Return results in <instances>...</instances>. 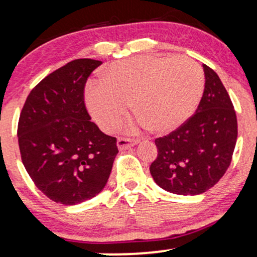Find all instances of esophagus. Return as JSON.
Here are the masks:
<instances>
[{
	"label": "esophagus",
	"instance_id": "34e87169",
	"mask_svg": "<svg viewBox=\"0 0 257 257\" xmlns=\"http://www.w3.org/2000/svg\"><path fill=\"white\" fill-rule=\"evenodd\" d=\"M139 143V140H132V139L126 138H118L117 140V147H118L119 151H124V150L131 149V147L135 146Z\"/></svg>",
	"mask_w": 257,
	"mask_h": 257
}]
</instances>
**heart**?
Here are the masks:
<instances>
[{"label":"heart","mask_w":257,"mask_h":257,"mask_svg":"<svg viewBox=\"0 0 257 257\" xmlns=\"http://www.w3.org/2000/svg\"><path fill=\"white\" fill-rule=\"evenodd\" d=\"M204 84L202 67L192 59L140 55L116 61L100 73V83L87 88L85 104L106 132L118 124L131 101L138 116L126 123V131L151 125L166 133L192 116Z\"/></svg>","instance_id":"1"}]
</instances>
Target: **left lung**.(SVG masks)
Masks as SVG:
<instances>
[{"mask_svg": "<svg viewBox=\"0 0 257 257\" xmlns=\"http://www.w3.org/2000/svg\"><path fill=\"white\" fill-rule=\"evenodd\" d=\"M205 84L196 113L180 128L156 139L158 156L150 167L168 192L197 196L211 188L231 164L237 143L234 108L217 73L203 64Z\"/></svg>", "mask_w": 257, "mask_h": 257, "instance_id": "left-lung-1", "label": "left lung"}]
</instances>
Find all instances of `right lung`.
Wrapping results in <instances>:
<instances>
[{
	"label": "right lung",
	"instance_id": "1",
	"mask_svg": "<svg viewBox=\"0 0 257 257\" xmlns=\"http://www.w3.org/2000/svg\"><path fill=\"white\" fill-rule=\"evenodd\" d=\"M101 65L77 59L55 70L29 94L20 113L18 141L26 172L49 199L64 205L104 190L118 149L90 120L83 89Z\"/></svg>",
	"mask_w": 257,
	"mask_h": 257
}]
</instances>
